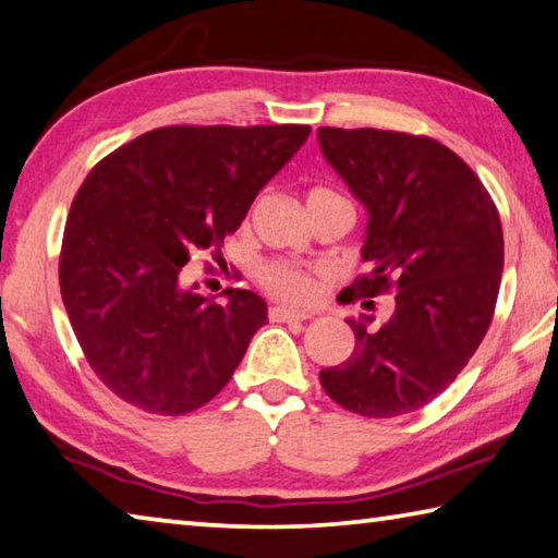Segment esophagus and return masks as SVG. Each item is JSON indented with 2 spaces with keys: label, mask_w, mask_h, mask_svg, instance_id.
Listing matches in <instances>:
<instances>
[{
  "label": "esophagus",
  "mask_w": 558,
  "mask_h": 558,
  "mask_svg": "<svg viewBox=\"0 0 558 558\" xmlns=\"http://www.w3.org/2000/svg\"><path fill=\"white\" fill-rule=\"evenodd\" d=\"M314 314L311 311H299V308H289V306H271L269 308V318L277 320V324H287V320H306Z\"/></svg>",
  "instance_id": "34e87169"
}]
</instances>
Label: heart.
<instances>
[{
  "label": "heart",
  "instance_id": "heart-1",
  "mask_svg": "<svg viewBox=\"0 0 558 558\" xmlns=\"http://www.w3.org/2000/svg\"><path fill=\"white\" fill-rule=\"evenodd\" d=\"M311 195H336L330 191L324 189H316L308 193ZM262 284L264 289L274 294L277 299H284L291 301V304H304L311 296L316 294V281L311 277L308 271L299 269V267H291V264H281V262H274L269 267L262 269Z\"/></svg>",
  "mask_w": 558,
  "mask_h": 558
}]
</instances>
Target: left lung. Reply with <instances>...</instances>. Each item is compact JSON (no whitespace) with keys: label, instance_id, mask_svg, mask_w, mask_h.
I'll use <instances>...</instances> for the list:
<instances>
[{"label":"left lung","instance_id":"8db88e82","mask_svg":"<svg viewBox=\"0 0 558 558\" xmlns=\"http://www.w3.org/2000/svg\"><path fill=\"white\" fill-rule=\"evenodd\" d=\"M318 144L369 215L363 259L373 269L348 287V301L395 291L379 328L373 316L348 318L353 355L320 369V385L360 416L416 412L461 375L490 328L500 215L471 166L428 136L320 126Z\"/></svg>","mask_w":558,"mask_h":558}]
</instances>
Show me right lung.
I'll list each match as a JSON object with an SVG mask.
<instances>
[{
    "label": "right lung",
    "instance_id": "obj_1",
    "mask_svg": "<svg viewBox=\"0 0 558 558\" xmlns=\"http://www.w3.org/2000/svg\"><path fill=\"white\" fill-rule=\"evenodd\" d=\"M308 124L159 126L95 166L68 215L58 279L73 333L102 385L142 412L179 416L230 383L267 304L198 294L183 267L220 252Z\"/></svg>",
    "mask_w": 558,
    "mask_h": 558
}]
</instances>
